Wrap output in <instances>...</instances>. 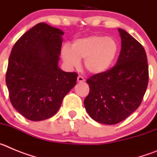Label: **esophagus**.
I'll list each match as a JSON object with an SVG mask.
<instances>
[{"label":"esophagus","mask_w":157,"mask_h":157,"mask_svg":"<svg viewBox=\"0 0 157 157\" xmlns=\"http://www.w3.org/2000/svg\"><path fill=\"white\" fill-rule=\"evenodd\" d=\"M77 81L78 82H83L85 81V78L82 77V76L81 75H78L77 78Z\"/></svg>","instance_id":"obj_1"}]
</instances>
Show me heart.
Returning <instances> with one entry per match:
<instances>
[{"label":"heart","mask_w":157,"mask_h":157,"mask_svg":"<svg viewBox=\"0 0 157 157\" xmlns=\"http://www.w3.org/2000/svg\"><path fill=\"white\" fill-rule=\"evenodd\" d=\"M118 44L112 37L101 35H91L78 38L71 47L64 45L60 55L69 68L78 67L80 59H84L87 71L98 75L109 69L118 52Z\"/></svg>","instance_id":"heart-1"}]
</instances>
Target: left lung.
<instances>
[{
  "mask_svg": "<svg viewBox=\"0 0 157 157\" xmlns=\"http://www.w3.org/2000/svg\"><path fill=\"white\" fill-rule=\"evenodd\" d=\"M121 51L116 64L86 80L90 93L84 100L87 113L98 123L113 125L131 115L141 105L149 82L145 48L123 29Z\"/></svg>",
  "mask_w": 157,
  "mask_h": 157,
  "instance_id": "obj_1",
  "label": "left lung"
}]
</instances>
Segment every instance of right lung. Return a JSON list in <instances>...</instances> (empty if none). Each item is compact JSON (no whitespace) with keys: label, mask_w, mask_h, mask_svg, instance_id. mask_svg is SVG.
I'll return each mask as SVG.
<instances>
[{"label":"right lung","mask_w":157,"mask_h":157,"mask_svg":"<svg viewBox=\"0 0 157 157\" xmlns=\"http://www.w3.org/2000/svg\"><path fill=\"white\" fill-rule=\"evenodd\" d=\"M63 32L40 23L19 37L8 59L6 84L14 109L32 121L56 114L78 74L58 66Z\"/></svg>","instance_id":"1"}]
</instances>
